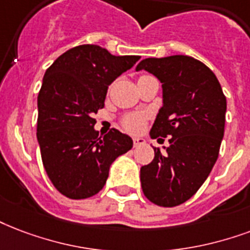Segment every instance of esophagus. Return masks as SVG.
Segmentation results:
<instances>
[{
    "label": "esophagus",
    "mask_w": 250,
    "mask_h": 250,
    "mask_svg": "<svg viewBox=\"0 0 250 250\" xmlns=\"http://www.w3.org/2000/svg\"><path fill=\"white\" fill-rule=\"evenodd\" d=\"M146 144V139L143 138H133V146H140Z\"/></svg>",
    "instance_id": "34e87169"
}]
</instances>
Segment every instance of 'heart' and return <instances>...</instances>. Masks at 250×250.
<instances>
[{
  "mask_svg": "<svg viewBox=\"0 0 250 250\" xmlns=\"http://www.w3.org/2000/svg\"><path fill=\"white\" fill-rule=\"evenodd\" d=\"M144 123H146V118L142 114H131L123 119V127L133 133L140 132L144 127Z\"/></svg>",
  "mask_w": 250,
  "mask_h": 250,
  "instance_id": "1",
  "label": "heart"
}]
</instances>
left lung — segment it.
I'll use <instances>...</instances> for the list:
<instances>
[{
  "mask_svg": "<svg viewBox=\"0 0 250 250\" xmlns=\"http://www.w3.org/2000/svg\"><path fill=\"white\" fill-rule=\"evenodd\" d=\"M142 69L163 87L150 138L171 136L164 152L153 146L155 159L140 169L143 193L155 205L174 207L197 193L218 160L227 100L214 72L194 57H148L136 66Z\"/></svg>",
  "mask_w": 250,
  "mask_h": 250,
  "instance_id": "8db88e82",
  "label": "left lung"
}]
</instances>
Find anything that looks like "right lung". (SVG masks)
I'll list each match as a JSON object with an SVG mask.
<instances>
[{"label":"right lung","instance_id":"obj_1","mask_svg":"<svg viewBox=\"0 0 250 250\" xmlns=\"http://www.w3.org/2000/svg\"><path fill=\"white\" fill-rule=\"evenodd\" d=\"M139 59L83 44L45 70L38 95L36 138L45 171L62 195H95L106 184L110 165L132 148V139L115 128L100 136L93 115L104 108L108 85Z\"/></svg>","mask_w":250,"mask_h":250}]
</instances>
